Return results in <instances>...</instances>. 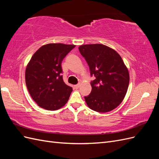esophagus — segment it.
<instances>
[{"instance_id":"obj_1","label":"esophagus","mask_w":159,"mask_h":159,"mask_svg":"<svg viewBox=\"0 0 159 159\" xmlns=\"http://www.w3.org/2000/svg\"><path fill=\"white\" fill-rule=\"evenodd\" d=\"M79 87H80V84H76V85H74V88H76V89L79 88Z\"/></svg>"}]
</instances>
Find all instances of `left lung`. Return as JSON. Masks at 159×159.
<instances>
[{"instance_id": "8db88e82", "label": "left lung", "mask_w": 159, "mask_h": 159, "mask_svg": "<svg viewBox=\"0 0 159 159\" xmlns=\"http://www.w3.org/2000/svg\"><path fill=\"white\" fill-rule=\"evenodd\" d=\"M79 50L89 66L92 89L85 102L93 111L105 113L116 108L127 91L129 74L118 53L103 44H86Z\"/></svg>"}]
</instances>
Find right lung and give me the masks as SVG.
I'll use <instances>...</instances> for the list:
<instances>
[{"label":"right lung","mask_w":159,"mask_h":159,"mask_svg":"<svg viewBox=\"0 0 159 159\" xmlns=\"http://www.w3.org/2000/svg\"><path fill=\"white\" fill-rule=\"evenodd\" d=\"M75 45L48 44L38 49L28 64L26 84L38 106L55 111L68 102L72 88L66 85L61 75V61Z\"/></svg>","instance_id":"add662e5"}]
</instances>
